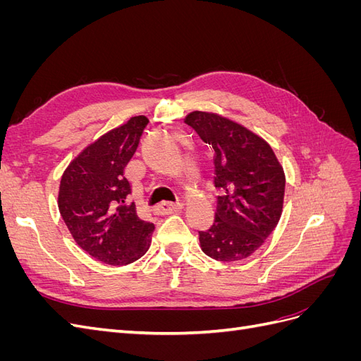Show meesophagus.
<instances>
[{"mask_svg": "<svg viewBox=\"0 0 361 361\" xmlns=\"http://www.w3.org/2000/svg\"><path fill=\"white\" fill-rule=\"evenodd\" d=\"M183 203L178 202V203H173V202H162L155 207V212L159 215H169L173 212H178L179 209H182Z\"/></svg>", "mask_w": 361, "mask_h": 361, "instance_id": "esophagus-1", "label": "esophagus"}]
</instances>
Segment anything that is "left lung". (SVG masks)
I'll return each mask as SVG.
<instances>
[{
	"instance_id": "left-lung-1",
	"label": "left lung",
	"mask_w": 361,
	"mask_h": 361,
	"mask_svg": "<svg viewBox=\"0 0 361 361\" xmlns=\"http://www.w3.org/2000/svg\"><path fill=\"white\" fill-rule=\"evenodd\" d=\"M215 150V220L199 232L203 253L220 262L251 256L274 231L283 212L285 171L274 150L253 130L209 111L183 118Z\"/></svg>"
}]
</instances>
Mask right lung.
<instances>
[{
    "instance_id": "obj_1",
    "label": "right lung",
    "mask_w": 361,
    "mask_h": 361,
    "mask_svg": "<svg viewBox=\"0 0 361 361\" xmlns=\"http://www.w3.org/2000/svg\"><path fill=\"white\" fill-rule=\"evenodd\" d=\"M147 123L146 116H134L108 130L71 161L60 180L59 211L72 238L106 265L138 260L155 231L129 202L130 183L123 174Z\"/></svg>"
}]
</instances>
